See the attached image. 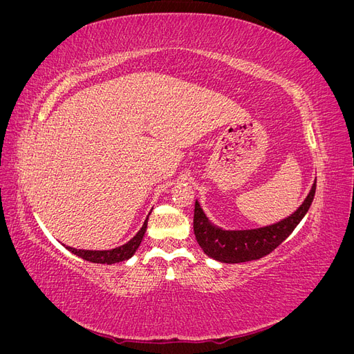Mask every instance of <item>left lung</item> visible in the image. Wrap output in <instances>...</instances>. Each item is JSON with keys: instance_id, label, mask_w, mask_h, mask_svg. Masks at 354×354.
<instances>
[{"instance_id": "1", "label": "left lung", "mask_w": 354, "mask_h": 354, "mask_svg": "<svg viewBox=\"0 0 354 354\" xmlns=\"http://www.w3.org/2000/svg\"><path fill=\"white\" fill-rule=\"evenodd\" d=\"M316 192V181L307 198L291 216L270 226L251 230H223L214 226L202 211L199 202H195L194 232L201 248L211 259L221 263H245L259 260L277 248L303 220L312 205Z\"/></svg>"}]
</instances>
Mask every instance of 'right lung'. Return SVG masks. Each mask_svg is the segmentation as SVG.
<instances>
[{
  "instance_id": "1",
  "label": "right lung",
  "mask_w": 354,
  "mask_h": 354,
  "mask_svg": "<svg viewBox=\"0 0 354 354\" xmlns=\"http://www.w3.org/2000/svg\"><path fill=\"white\" fill-rule=\"evenodd\" d=\"M147 227V218L145 220L142 229L137 232L136 236L133 239L128 241L127 243L118 246V248L113 250H106V251H91V250H77L72 248V246H66V248L75 254L81 257V259L91 261V263H100V264H113V263H120L124 260H128L130 257L134 255L138 246L142 243V239L145 236V232Z\"/></svg>"
}]
</instances>
